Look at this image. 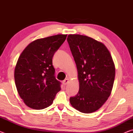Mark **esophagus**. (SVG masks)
Returning <instances> with one entry per match:
<instances>
[{
    "label": "esophagus",
    "instance_id": "34e87169",
    "mask_svg": "<svg viewBox=\"0 0 133 133\" xmlns=\"http://www.w3.org/2000/svg\"><path fill=\"white\" fill-rule=\"evenodd\" d=\"M69 80L68 79V78H66V79L63 80V84L64 85H66L67 83H69Z\"/></svg>",
    "mask_w": 133,
    "mask_h": 133
}]
</instances>
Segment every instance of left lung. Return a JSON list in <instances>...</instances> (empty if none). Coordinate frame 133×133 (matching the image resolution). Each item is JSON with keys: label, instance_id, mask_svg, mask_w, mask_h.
Masks as SVG:
<instances>
[{"label": "left lung", "instance_id": "1", "mask_svg": "<svg viewBox=\"0 0 133 133\" xmlns=\"http://www.w3.org/2000/svg\"><path fill=\"white\" fill-rule=\"evenodd\" d=\"M67 40L79 81V90L70 102L78 111L91 113L100 109L111 94L115 78L114 62L105 45L91 37L69 35Z\"/></svg>", "mask_w": 133, "mask_h": 133}]
</instances>
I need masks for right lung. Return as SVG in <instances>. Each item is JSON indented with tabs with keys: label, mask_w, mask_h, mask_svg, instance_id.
<instances>
[{
	"label": "right lung",
	"mask_w": 133,
	"mask_h": 133,
	"mask_svg": "<svg viewBox=\"0 0 133 133\" xmlns=\"http://www.w3.org/2000/svg\"><path fill=\"white\" fill-rule=\"evenodd\" d=\"M66 37L57 35L36 40L19 56L15 70L16 86L20 97L31 109L50 106L60 90L61 83L55 77L52 58Z\"/></svg>",
	"instance_id": "obj_1"
}]
</instances>
